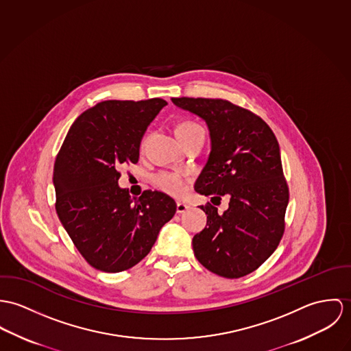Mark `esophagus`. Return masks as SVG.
Listing matches in <instances>:
<instances>
[{
    "instance_id": "34e87169",
    "label": "esophagus",
    "mask_w": 351,
    "mask_h": 351,
    "mask_svg": "<svg viewBox=\"0 0 351 351\" xmlns=\"http://www.w3.org/2000/svg\"><path fill=\"white\" fill-rule=\"evenodd\" d=\"M189 208H190V206H189L187 203H183V202H178V203H176V213H178V214H183V213H186Z\"/></svg>"
}]
</instances>
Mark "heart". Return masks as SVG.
<instances>
[{"mask_svg":"<svg viewBox=\"0 0 351 351\" xmlns=\"http://www.w3.org/2000/svg\"><path fill=\"white\" fill-rule=\"evenodd\" d=\"M195 132H202L203 129L202 126H199L195 122H182L176 126V136H183V134H190ZM157 187L167 193V194L172 195V196H180V195L186 193V184H187V179L184 175L179 173V172H161L158 173L155 179Z\"/></svg>","mask_w":351,"mask_h":351,"instance_id":"1","label":"heart"}]
</instances>
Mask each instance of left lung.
Masks as SVG:
<instances>
[{"label":"left lung","instance_id":"1","mask_svg":"<svg viewBox=\"0 0 351 351\" xmlns=\"http://www.w3.org/2000/svg\"><path fill=\"white\" fill-rule=\"evenodd\" d=\"M204 119L211 151L195 191L231 199L221 215L207 203V225L193 238L197 261L210 272L238 278L256 271L276 250L285 229L288 184L277 138L263 118L225 99L172 98Z\"/></svg>","mask_w":351,"mask_h":351}]
</instances>
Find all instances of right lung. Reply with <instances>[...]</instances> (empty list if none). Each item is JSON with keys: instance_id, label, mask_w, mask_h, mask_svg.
Segmentation results:
<instances>
[{"instance_id": "1", "label": "right lung", "mask_w": 351, "mask_h": 351, "mask_svg": "<svg viewBox=\"0 0 351 351\" xmlns=\"http://www.w3.org/2000/svg\"><path fill=\"white\" fill-rule=\"evenodd\" d=\"M167 105L161 98L104 101L71 125L53 167L56 213L83 258L117 273L140 263L176 213L160 191L138 199L119 189L118 168L136 164L148 125Z\"/></svg>"}]
</instances>
